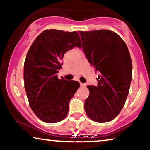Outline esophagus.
Returning a JSON list of instances; mask_svg holds the SVG:
<instances>
[{
	"instance_id": "1",
	"label": "esophagus",
	"mask_w": 150,
	"mask_h": 150,
	"mask_svg": "<svg viewBox=\"0 0 150 150\" xmlns=\"http://www.w3.org/2000/svg\"><path fill=\"white\" fill-rule=\"evenodd\" d=\"M80 86H81V87H86V84L82 83V82H80Z\"/></svg>"
}]
</instances>
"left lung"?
I'll return each mask as SVG.
<instances>
[{
    "label": "left lung",
    "instance_id": "obj_1",
    "mask_svg": "<svg viewBox=\"0 0 150 150\" xmlns=\"http://www.w3.org/2000/svg\"><path fill=\"white\" fill-rule=\"evenodd\" d=\"M86 58L100 75L97 86L88 85L85 109L89 118L106 123L114 119L124 106L132 80V65L128 49L113 31H80Z\"/></svg>",
    "mask_w": 150,
    "mask_h": 150
}]
</instances>
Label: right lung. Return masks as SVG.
I'll return each instance as SVG.
<instances>
[{
	"label": "right lung",
	"mask_w": 150,
	"mask_h": 150,
	"mask_svg": "<svg viewBox=\"0 0 150 150\" xmlns=\"http://www.w3.org/2000/svg\"><path fill=\"white\" fill-rule=\"evenodd\" d=\"M80 45L77 32L46 30L30 46L24 64L25 88L31 108L42 121L58 123L68 115L80 83L59 80L57 73L65 53Z\"/></svg>",
	"instance_id": "obj_1"
}]
</instances>
